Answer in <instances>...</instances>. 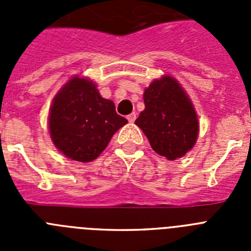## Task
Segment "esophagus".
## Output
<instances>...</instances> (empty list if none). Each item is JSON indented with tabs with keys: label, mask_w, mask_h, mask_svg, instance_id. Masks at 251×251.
<instances>
[{
	"label": "esophagus",
	"mask_w": 251,
	"mask_h": 251,
	"mask_svg": "<svg viewBox=\"0 0 251 251\" xmlns=\"http://www.w3.org/2000/svg\"><path fill=\"white\" fill-rule=\"evenodd\" d=\"M136 118H137L136 113H130V114L127 117V119H128V122H129V123H134Z\"/></svg>",
	"instance_id": "1"
}]
</instances>
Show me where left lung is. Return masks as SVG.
<instances>
[{"label": "left lung", "mask_w": 251, "mask_h": 251, "mask_svg": "<svg viewBox=\"0 0 251 251\" xmlns=\"http://www.w3.org/2000/svg\"><path fill=\"white\" fill-rule=\"evenodd\" d=\"M145 110L136 124L152 150L170 161L183 157L199 137V117L182 85L171 75L154 79L145 89Z\"/></svg>", "instance_id": "obj_1"}]
</instances>
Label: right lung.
<instances>
[{"label":"right lung","mask_w":251,"mask_h":251,"mask_svg":"<svg viewBox=\"0 0 251 251\" xmlns=\"http://www.w3.org/2000/svg\"><path fill=\"white\" fill-rule=\"evenodd\" d=\"M128 121L115 112L89 77H70L52 99L49 134L55 147L73 161L92 162L100 156L119 128Z\"/></svg>","instance_id":"right-lung-1"}]
</instances>
